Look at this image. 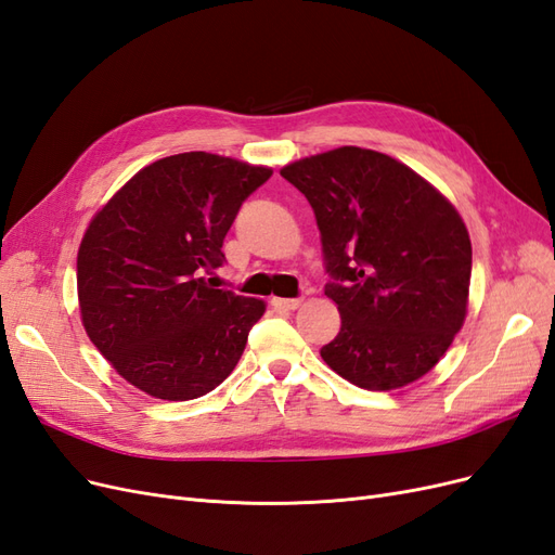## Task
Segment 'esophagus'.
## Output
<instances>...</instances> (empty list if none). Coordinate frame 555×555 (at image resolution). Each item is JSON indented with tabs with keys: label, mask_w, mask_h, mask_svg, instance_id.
I'll list each match as a JSON object with an SVG mask.
<instances>
[{
	"label": "esophagus",
	"mask_w": 555,
	"mask_h": 555,
	"mask_svg": "<svg viewBox=\"0 0 555 555\" xmlns=\"http://www.w3.org/2000/svg\"><path fill=\"white\" fill-rule=\"evenodd\" d=\"M272 307H276V309H285V311H295L297 307H301V299H299V297H295V299L274 297V299H272Z\"/></svg>",
	"instance_id": "obj_1"
}]
</instances>
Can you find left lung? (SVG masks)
I'll use <instances>...</instances> for the list:
<instances>
[{"mask_svg": "<svg viewBox=\"0 0 555 555\" xmlns=\"http://www.w3.org/2000/svg\"><path fill=\"white\" fill-rule=\"evenodd\" d=\"M281 177L313 207L325 295L341 313L320 357L362 389L422 378L466 320L473 246L454 205L401 160L362 147L295 160Z\"/></svg>", "mask_w": 555, "mask_h": 555, "instance_id": "8db88e82", "label": "left lung"}]
</instances>
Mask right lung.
Returning a JSON list of instances; mask_svg holds the SVG:
<instances>
[{
    "label": "right lung",
    "mask_w": 555,
    "mask_h": 555,
    "mask_svg": "<svg viewBox=\"0 0 555 555\" xmlns=\"http://www.w3.org/2000/svg\"><path fill=\"white\" fill-rule=\"evenodd\" d=\"M270 168L184 152L135 172L89 223L78 251L87 336L113 369L164 401L198 399L237 366L264 301L205 279L242 203Z\"/></svg>",
    "instance_id": "1"
}]
</instances>
